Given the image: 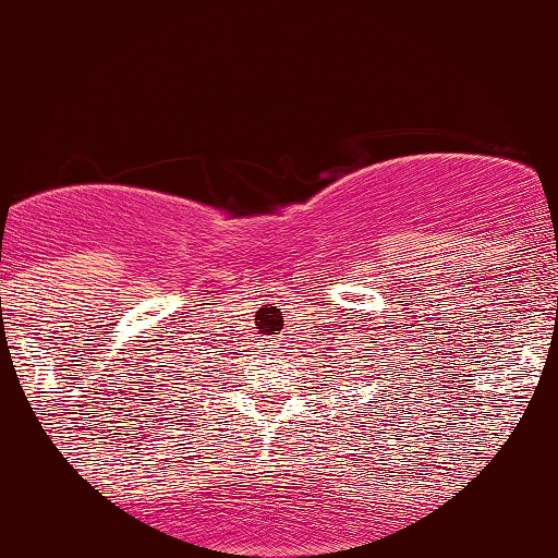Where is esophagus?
Listing matches in <instances>:
<instances>
[{
  "mask_svg": "<svg viewBox=\"0 0 558 558\" xmlns=\"http://www.w3.org/2000/svg\"><path fill=\"white\" fill-rule=\"evenodd\" d=\"M286 338H280V341H272V351H278V354H283L286 351Z\"/></svg>",
  "mask_w": 558,
  "mask_h": 558,
  "instance_id": "obj_1",
  "label": "esophagus"
}]
</instances>
